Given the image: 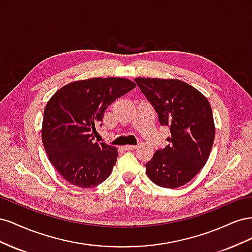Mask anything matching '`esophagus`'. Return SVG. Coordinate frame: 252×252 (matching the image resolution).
<instances>
[{
    "instance_id": "1",
    "label": "esophagus",
    "mask_w": 252,
    "mask_h": 252,
    "mask_svg": "<svg viewBox=\"0 0 252 252\" xmlns=\"http://www.w3.org/2000/svg\"><path fill=\"white\" fill-rule=\"evenodd\" d=\"M136 148H138V146H136V145H126V146H124L125 150H134Z\"/></svg>"
}]
</instances>
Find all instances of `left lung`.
Returning <instances> with one entry per match:
<instances>
[{
    "label": "left lung",
    "instance_id": "8db88e82",
    "mask_svg": "<svg viewBox=\"0 0 252 252\" xmlns=\"http://www.w3.org/2000/svg\"><path fill=\"white\" fill-rule=\"evenodd\" d=\"M158 112L161 125L170 128L169 145L146 163L148 178L159 187L187 184L207 163L215 141L211 106L199 90L177 79L135 78Z\"/></svg>",
    "mask_w": 252,
    "mask_h": 252
}]
</instances>
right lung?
Here are the masks:
<instances>
[{
    "label": "right lung",
    "instance_id": "right-lung-1",
    "mask_svg": "<svg viewBox=\"0 0 252 252\" xmlns=\"http://www.w3.org/2000/svg\"><path fill=\"white\" fill-rule=\"evenodd\" d=\"M125 78H93L60 88L44 109L42 142L49 162L70 184L93 188L107 179L118 149L94 142L106 108L135 87Z\"/></svg>",
    "mask_w": 252,
    "mask_h": 252
}]
</instances>
